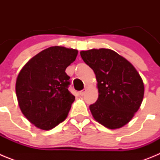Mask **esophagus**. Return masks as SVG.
I'll use <instances>...</instances> for the list:
<instances>
[{
	"label": "esophagus",
	"instance_id": "esophagus-1",
	"mask_svg": "<svg viewBox=\"0 0 160 160\" xmlns=\"http://www.w3.org/2000/svg\"><path fill=\"white\" fill-rule=\"evenodd\" d=\"M86 91H87V90H86V89H84V90H81V91L79 92V94H80L81 96H83L85 94V93H86Z\"/></svg>",
	"mask_w": 160,
	"mask_h": 160
}]
</instances>
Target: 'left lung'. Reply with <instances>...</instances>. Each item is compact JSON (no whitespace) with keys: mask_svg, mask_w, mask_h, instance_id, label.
Listing matches in <instances>:
<instances>
[{"mask_svg":"<svg viewBox=\"0 0 160 160\" xmlns=\"http://www.w3.org/2000/svg\"><path fill=\"white\" fill-rule=\"evenodd\" d=\"M96 76L98 98L90 106L93 117L109 129L122 128L132 119L144 95L142 78L134 66L112 49L80 52Z\"/></svg>","mask_w":160,"mask_h":160,"instance_id":"8db88e82","label":"left lung"}]
</instances>
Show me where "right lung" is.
Returning <instances> with one entry per match:
<instances>
[{"mask_svg": "<svg viewBox=\"0 0 160 160\" xmlns=\"http://www.w3.org/2000/svg\"><path fill=\"white\" fill-rule=\"evenodd\" d=\"M77 55V49L51 46L32 57L18 73L15 88L20 109L39 129H53L67 117L75 97L68 90L70 77L65 70Z\"/></svg>", "mask_w": 160, "mask_h": 160, "instance_id": "right-lung-1", "label": "right lung"}]
</instances>
